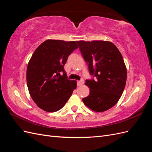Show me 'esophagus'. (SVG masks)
Masks as SVG:
<instances>
[{
  "instance_id": "obj_1",
  "label": "esophagus",
  "mask_w": 152,
  "mask_h": 152,
  "mask_svg": "<svg viewBox=\"0 0 152 152\" xmlns=\"http://www.w3.org/2000/svg\"><path fill=\"white\" fill-rule=\"evenodd\" d=\"M82 84H84V80H80L77 82V86H82Z\"/></svg>"
}]
</instances>
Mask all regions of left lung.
I'll list each match as a JSON object with an SVG mask.
<instances>
[{
  "instance_id": "obj_1",
  "label": "left lung",
  "mask_w": 152,
  "mask_h": 152,
  "mask_svg": "<svg viewBox=\"0 0 152 152\" xmlns=\"http://www.w3.org/2000/svg\"><path fill=\"white\" fill-rule=\"evenodd\" d=\"M95 79L86 80L90 93L82 99L94 112H102L118 102L125 88L127 68L121 52L110 41H77Z\"/></svg>"
}]
</instances>
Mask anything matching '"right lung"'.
<instances>
[{
	"label": "right lung",
	"mask_w": 152,
	"mask_h": 152,
	"mask_svg": "<svg viewBox=\"0 0 152 152\" xmlns=\"http://www.w3.org/2000/svg\"><path fill=\"white\" fill-rule=\"evenodd\" d=\"M78 48L75 41L48 39L32 54L27 66V86L32 99L44 111L62 108L77 88V82L68 79L64 66Z\"/></svg>",
	"instance_id": "obj_1"
}]
</instances>
